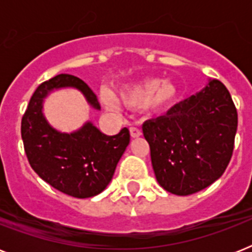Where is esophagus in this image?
<instances>
[{
    "label": "esophagus",
    "instance_id": "esophagus-1",
    "mask_svg": "<svg viewBox=\"0 0 252 252\" xmlns=\"http://www.w3.org/2000/svg\"><path fill=\"white\" fill-rule=\"evenodd\" d=\"M129 132H130V136H132L133 138H137L141 136V129H140V128H136V126H130Z\"/></svg>",
    "mask_w": 252,
    "mask_h": 252
}]
</instances>
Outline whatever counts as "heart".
<instances>
[{
  "instance_id": "heart-1",
  "label": "heart",
  "mask_w": 252,
  "mask_h": 252,
  "mask_svg": "<svg viewBox=\"0 0 252 252\" xmlns=\"http://www.w3.org/2000/svg\"><path fill=\"white\" fill-rule=\"evenodd\" d=\"M179 89L170 80L161 81L157 77H146L136 84L123 86L118 93V100L130 110L145 108L152 112H165L178 100ZM100 100L111 111L118 110L114 96L102 91Z\"/></svg>"
}]
</instances>
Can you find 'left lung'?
Returning a JSON list of instances; mask_svg holds the SVG:
<instances>
[{
	"instance_id": "left-lung-1",
	"label": "left lung",
	"mask_w": 252,
	"mask_h": 252,
	"mask_svg": "<svg viewBox=\"0 0 252 252\" xmlns=\"http://www.w3.org/2000/svg\"><path fill=\"white\" fill-rule=\"evenodd\" d=\"M238 114L219 80L184 99L165 116L142 126L157 182L174 195L199 192L219 179L230 162Z\"/></svg>"
}]
</instances>
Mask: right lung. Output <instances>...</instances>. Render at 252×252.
<instances>
[{
  "label": "right lung",
  "mask_w": 252,
  "mask_h": 252,
  "mask_svg": "<svg viewBox=\"0 0 252 252\" xmlns=\"http://www.w3.org/2000/svg\"><path fill=\"white\" fill-rule=\"evenodd\" d=\"M74 87L90 106L100 110L96 95L78 77L59 74L37 86L22 118L21 133L26 156L33 171L57 191L77 199L98 195L108 186L115 168L129 144V130L123 128L107 136L93 123L61 133L43 115V100L55 89Z\"/></svg>",
  "instance_id": "obj_1"
}]
</instances>
